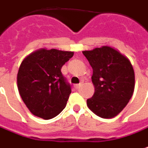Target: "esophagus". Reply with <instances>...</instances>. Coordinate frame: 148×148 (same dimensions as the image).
I'll return each instance as SVG.
<instances>
[{
  "instance_id": "34e87169",
  "label": "esophagus",
  "mask_w": 148,
  "mask_h": 148,
  "mask_svg": "<svg viewBox=\"0 0 148 148\" xmlns=\"http://www.w3.org/2000/svg\"><path fill=\"white\" fill-rule=\"evenodd\" d=\"M82 86V83H81V84H76V85H74V88L78 90V89L80 88V86Z\"/></svg>"
}]
</instances>
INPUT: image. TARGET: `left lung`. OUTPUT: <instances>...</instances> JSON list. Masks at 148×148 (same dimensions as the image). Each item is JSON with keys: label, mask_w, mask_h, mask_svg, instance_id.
Instances as JSON below:
<instances>
[{"label": "left lung", "mask_w": 148, "mask_h": 148, "mask_svg": "<svg viewBox=\"0 0 148 148\" xmlns=\"http://www.w3.org/2000/svg\"><path fill=\"white\" fill-rule=\"evenodd\" d=\"M82 53L93 69L91 79L95 93L87 99V106L99 117H115L124 109L134 93L133 66L125 56L108 46L83 51Z\"/></svg>", "instance_id": "1"}]
</instances>
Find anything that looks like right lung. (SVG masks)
I'll return each instance as SVG.
<instances>
[{
	"mask_svg": "<svg viewBox=\"0 0 148 148\" xmlns=\"http://www.w3.org/2000/svg\"><path fill=\"white\" fill-rule=\"evenodd\" d=\"M73 54L42 49L29 54L21 62L17 74L18 90L34 115L50 119L65 108L71 88L61 69Z\"/></svg>",
	"mask_w": 148,
	"mask_h": 148,
	"instance_id": "1",
	"label": "right lung"
}]
</instances>
